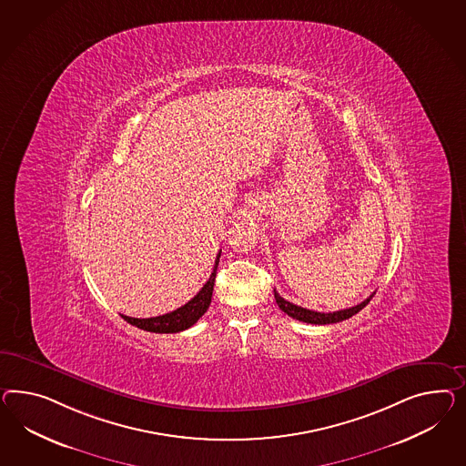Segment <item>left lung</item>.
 I'll use <instances>...</instances> for the list:
<instances>
[{"instance_id": "obj_1", "label": "left lung", "mask_w": 466, "mask_h": 466, "mask_svg": "<svg viewBox=\"0 0 466 466\" xmlns=\"http://www.w3.org/2000/svg\"><path fill=\"white\" fill-rule=\"evenodd\" d=\"M371 299H373V295H371V297H368L365 302L358 303V305H354L351 309H344V310H338V312H329V314H324V312H315V310H309V309L299 307V305H295V303H289V300H285L283 297H279L277 289H275V300H277L278 307H279L285 314L289 315V317H293V319H297V320H300V322L315 324V326H324V324H336V322H342V320L350 319L352 315L358 314L361 309H365L366 305H368V302H370Z\"/></svg>"}]
</instances>
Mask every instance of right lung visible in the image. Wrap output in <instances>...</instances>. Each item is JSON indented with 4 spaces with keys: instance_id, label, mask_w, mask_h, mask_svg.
Instances as JSON below:
<instances>
[{
    "instance_id": "add662e5",
    "label": "right lung",
    "mask_w": 466,
    "mask_h": 466,
    "mask_svg": "<svg viewBox=\"0 0 466 466\" xmlns=\"http://www.w3.org/2000/svg\"><path fill=\"white\" fill-rule=\"evenodd\" d=\"M218 258H220V254L215 259L214 271H212V275L208 278V281L183 307H179V309L169 312V314L149 317V319H134V317H128V315H122L124 320H127L132 326H136V328L147 330V332H156V334H175V332H181L185 329L191 328L200 319L201 315L207 312V309L210 307V302H212Z\"/></svg>"
}]
</instances>
